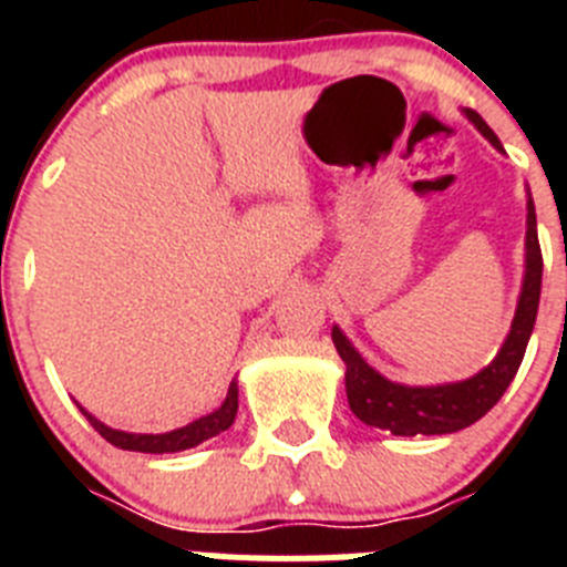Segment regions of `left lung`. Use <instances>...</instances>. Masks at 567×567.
Returning a JSON list of instances; mask_svg holds the SVG:
<instances>
[{"instance_id":"obj_1","label":"left lung","mask_w":567,"mask_h":567,"mask_svg":"<svg viewBox=\"0 0 567 567\" xmlns=\"http://www.w3.org/2000/svg\"><path fill=\"white\" fill-rule=\"evenodd\" d=\"M465 115L477 124L480 133L494 147H499V138L480 118V113L465 110ZM539 289H543V249H539L537 238V213H534V202L528 198L523 295H519L517 315H514L511 332L497 358L491 360L483 372L463 380V383L400 385L374 372L372 365L354 352V346L343 338V332L334 327L332 340L334 349H338V354L346 363V394H349V409L354 412V417L363 420L365 425H374V429L400 434V437H414V434H452L465 429V425L477 423L503 398L508 383L517 374L519 363H523L525 346H528L534 323H537Z\"/></svg>"}]
</instances>
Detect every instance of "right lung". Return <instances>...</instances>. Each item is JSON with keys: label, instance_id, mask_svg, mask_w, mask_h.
<instances>
[{"label": "right lung", "instance_id": "add662e5", "mask_svg": "<svg viewBox=\"0 0 567 567\" xmlns=\"http://www.w3.org/2000/svg\"><path fill=\"white\" fill-rule=\"evenodd\" d=\"M84 412V409H82ZM235 414H238V383H229L227 400L221 403V409H215L207 417L195 420V423L184 425V429H175V432L167 434H127V432H115V429H107L102 420H96L93 414L84 412V417L90 420V425L102 434L107 443L118 445L124 452H144V454H169V452H184V449H193V445L204 443V440L215 437V434L227 432L233 425Z\"/></svg>", "mask_w": 567, "mask_h": 567}]
</instances>
